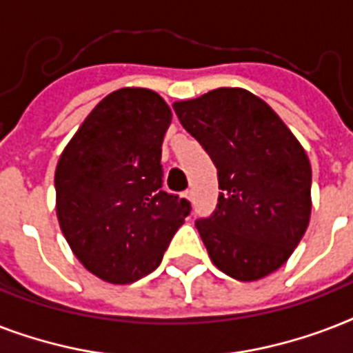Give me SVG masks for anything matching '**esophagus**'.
Segmentation results:
<instances>
[{
  "label": "esophagus",
  "instance_id": "34e87169",
  "mask_svg": "<svg viewBox=\"0 0 353 353\" xmlns=\"http://www.w3.org/2000/svg\"><path fill=\"white\" fill-rule=\"evenodd\" d=\"M185 198H187L188 201H194V192H192V190H187V192H185Z\"/></svg>",
  "mask_w": 353,
  "mask_h": 353
}]
</instances>
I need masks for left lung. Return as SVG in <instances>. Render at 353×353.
Masks as SVG:
<instances>
[{
	"label": "left lung",
	"mask_w": 353,
	"mask_h": 353,
	"mask_svg": "<svg viewBox=\"0 0 353 353\" xmlns=\"http://www.w3.org/2000/svg\"><path fill=\"white\" fill-rule=\"evenodd\" d=\"M183 128L218 168L221 192L196 220L210 260L241 282L268 276L295 251L312 214V166L271 108L241 88L174 104Z\"/></svg>",
	"instance_id": "obj_1"
}]
</instances>
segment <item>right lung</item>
<instances>
[{
    "label": "right lung",
    "mask_w": 353,
    "mask_h": 353,
    "mask_svg": "<svg viewBox=\"0 0 353 353\" xmlns=\"http://www.w3.org/2000/svg\"><path fill=\"white\" fill-rule=\"evenodd\" d=\"M170 122L155 91L122 88L97 104L60 155V229L82 265L106 282L132 284L152 273L190 214V201L163 190L161 146Z\"/></svg>",
    "instance_id": "add662e5"
}]
</instances>
